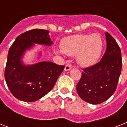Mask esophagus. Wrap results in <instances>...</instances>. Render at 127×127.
I'll list each match as a JSON object with an SVG mask.
<instances>
[{"label":"esophagus","mask_w":127,"mask_h":127,"mask_svg":"<svg viewBox=\"0 0 127 127\" xmlns=\"http://www.w3.org/2000/svg\"><path fill=\"white\" fill-rule=\"evenodd\" d=\"M72 68V66L69 64H66L65 67H64V70L65 71H68V70H70Z\"/></svg>","instance_id":"obj_1"}]
</instances>
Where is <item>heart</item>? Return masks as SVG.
Segmentation results:
<instances>
[{"mask_svg": "<svg viewBox=\"0 0 127 127\" xmlns=\"http://www.w3.org/2000/svg\"><path fill=\"white\" fill-rule=\"evenodd\" d=\"M103 45L102 39L98 33H80L63 39L61 43V49L57 50V53L75 55L78 63L83 66H88L95 63L99 59Z\"/></svg>", "mask_w": 127, "mask_h": 127, "instance_id": "b5f03b06", "label": "heart"}]
</instances>
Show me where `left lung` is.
I'll return each mask as SVG.
<instances>
[{"label": "left lung", "instance_id": "obj_1", "mask_svg": "<svg viewBox=\"0 0 127 127\" xmlns=\"http://www.w3.org/2000/svg\"><path fill=\"white\" fill-rule=\"evenodd\" d=\"M107 49L99 63L83 68L76 85L80 97L91 104H99L115 92L122 69L121 51L115 39L105 33Z\"/></svg>", "mask_w": 127, "mask_h": 127}]
</instances>
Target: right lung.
I'll return each mask as SVG.
<instances>
[{
  "instance_id": "obj_1",
  "label": "right lung",
  "mask_w": 127,
  "mask_h": 127,
  "mask_svg": "<svg viewBox=\"0 0 127 127\" xmlns=\"http://www.w3.org/2000/svg\"><path fill=\"white\" fill-rule=\"evenodd\" d=\"M49 31L33 29L18 36L9 49L4 77L12 95L21 101H35L45 95L53 88L64 68L51 62H41L25 66L21 58L26 50L34 43L51 45Z\"/></svg>"
}]
</instances>
